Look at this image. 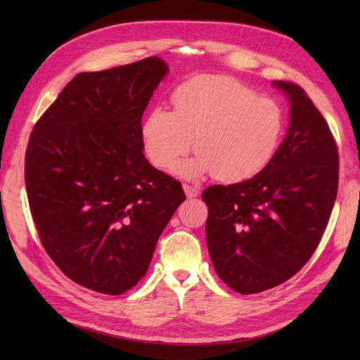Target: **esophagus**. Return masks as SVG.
Listing matches in <instances>:
<instances>
[{"mask_svg":"<svg viewBox=\"0 0 360 360\" xmlns=\"http://www.w3.org/2000/svg\"><path fill=\"white\" fill-rule=\"evenodd\" d=\"M183 189H184V193H186L188 198L198 197V195H200V188L198 186H193V184L183 183Z\"/></svg>","mask_w":360,"mask_h":360,"instance_id":"1","label":"esophagus"}]
</instances>
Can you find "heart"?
I'll list each match as a JSON object with an SVG mask.
<instances>
[{
  "instance_id": "b5f03b06",
  "label": "heart",
  "mask_w": 360,
  "mask_h": 360,
  "mask_svg": "<svg viewBox=\"0 0 360 360\" xmlns=\"http://www.w3.org/2000/svg\"><path fill=\"white\" fill-rule=\"evenodd\" d=\"M172 112L156 106L141 126L144 150L155 167L169 169L192 146L197 159L183 176L212 172L225 183L254 177L274 158L284 130V110L271 97L226 76H200L179 85Z\"/></svg>"
}]
</instances>
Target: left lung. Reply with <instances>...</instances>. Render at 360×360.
<instances>
[{"instance_id": "left-lung-1", "label": "left lung", "mask_w": 360, "mask_h": 360, "mask_svg": "<svg viewBox=\"0 0 360 360\" xmlns=\"http://www.w3.org/2000/svg\"><path fill=\"white\" fill-rule=\"evenodd\" d=\"M290 101V127L257 176L202 192L207 248L240 294L281 285L317 249L336 200L340 158L329 124L300 85L274 81Z\"/></svg>"}]
</instances>
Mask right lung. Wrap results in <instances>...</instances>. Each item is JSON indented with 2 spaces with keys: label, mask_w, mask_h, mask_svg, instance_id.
I'll use <instances>...</instances> for the list:
<instances>
[{
  "label": "right lung",
  "mask_w": 360,
  "mask_h": 360,
  "mask_svg": "<svg viewBox=\"0 0 360 360\" xmlns=\"http://www.w3.org/2000/svg\"><path fill=\"white\" fill-rule=\"evenodd\" d=\"M167 72L148 57L76 75L30 135L25 188L41 246L89 290L115 296L136 285L186 200L143 153L141 118Z\"/></svg>",
  "instance_id": "right-lung-1"
}]
</instances>
